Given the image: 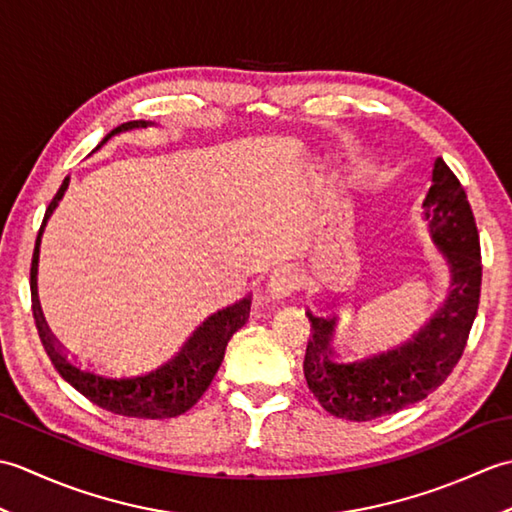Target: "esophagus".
Masks as SVG:
<instances>
[{"label":"esophagus","instance_id":"1","mask_svg":"<svg viewBox=\"0 0 512 512\" xmlns=\"http://www.w3.org/2000/svg\"><path fill=\"white\" fill-rule=\"evenodd\" d=\"M299 286H301V277L297 273V268L290 264L279 266L275 273L270 275V281H268V288H270V292H273V297H277V299H284V297L292 295V292L299 290Z\"/></svg>","mask_w":512,"mask_h":512}]
</instances>
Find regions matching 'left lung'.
Listing matches in <instances>:
<instances>
[{"label": "left lung", "instance_id": "1", "mask_svg": "<svg viewBox=\"0 0 512 512\" xmlns=\"http://www.w3.org/2000/svg\"><path fill=\"white\" fill-rule=\"evenodd\" d=\"M424 220L451 264L449 299L424 328L391 350L343 361L330 347L334 319L308 312L303 374L321 407L336 418L372 420L427 398L458 365L469 341L482 290V253L471 204L458 176L442 158L433 165Z\"/></svg>", "mask_w": 512, "mask_h": 512}]
</instances>
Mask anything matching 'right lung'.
Masks as SVG:
<instances>
[{
	"instance_id": "add662e5",
	"label": "right lung",
	"mask_w": 512,
	"mask_h": 512,
	"mask_svg": "<svg viewBox=\"0 0 512 512\" xmlns=\"http://www.w3.org/2000/svg\"><path fill=\"white\" fill-rule=\"evenodd\" d=\"M138 125L145 127L147 123L136 121V123H125L121 127H116L112 134H107L103 138V143L105 140H110L114 134L123 132V129H132ZM68 182L70 178L63 180L57 195H54L52 202L48 204L46 217H43V224L37 235L35 253H32V264H30L32 317H35V325H37L43 350H46V354L50 356L54 369H57V372L68 380L76 391H81L85 398L92 400L94 405H99L112 413H121V416H132V418L180 416V413L191 409L195 402L200 400L204 391L209 389L215 372L222 365L228 341H231V336L248 321L250 295L231 303V306L215 310L211 317H206L198 328L193 330L187 343H184L180 350L169 358V361L149 369V372L132 374V376H125V374L110 376L76 363L74 358L65 352V347L54 339L46 319H43L39 295H37V264H39L41 233L50 213L54 211V206H57V202L63 198L65 189H68Z\"/></svg>"
}]
</instances>
